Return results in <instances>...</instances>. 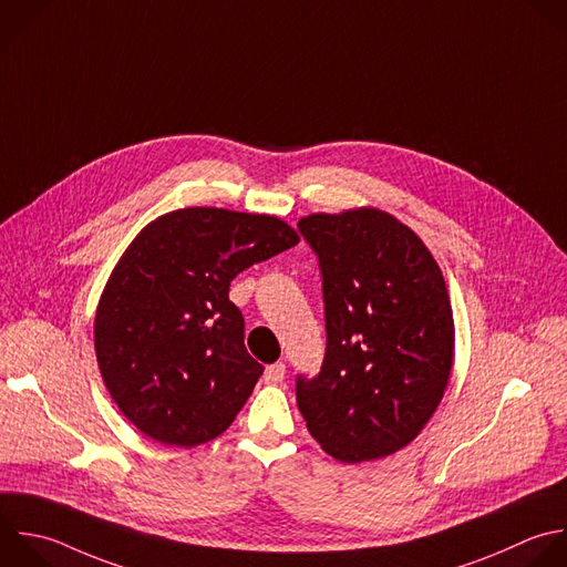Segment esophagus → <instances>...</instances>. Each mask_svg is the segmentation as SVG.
Masks as SVG:
<instances>
[{"mask_svg": "<svg viewBox=\"0 0 567 567\" xmlns=\"http://www.w3.org/2000/svg\"><path fill=\"white\" fill-rule=\"evenodd\" d=\"M284 377H286V365H284L281 361H279V363H272V365H268V368L264 370V381L270 383V385L281 383Z\"/></svg>", "mask_w": 567, "mask_h": 567, "instance_id": "34e87169", "label": "esophagus"}]
</instances>
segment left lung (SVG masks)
<instances>
[{"mask_svg": "<svg viewBox=\"0 0 567 567\" xmlns=\"http://www.w3.org/2000/svg\"><path fill=\"white\" fill-rule=\"evenodd\" d=\"M299 230L319 257L326 357L297 379L310 434L334 458H383L419 436L454 361V319L421 237L379 208L315 213Z\"/></svg>", "mask_w": 567, "mask_h": 567, "instance_id": "8db88e82", "label": "left lung"}]
</instances>
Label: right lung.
<instances>
[{"instance_id": "right-lung-1", "label": "right lung", "mask_w": 567, "mask_h": 567, "mask_svg": "<svg viewBox=\"0 0 567 567\" xmlns=\"http://www.w3.org/2000/svg\"><path fill=\"white\" fill-rule=\"evenodd\" d=\"M295 244L284 219L226 208H179L140 230L95 315L104 385L140 432L195 447L235 421L264 365L244 346L230 281Z\"/></svg>"}]
</instances>
